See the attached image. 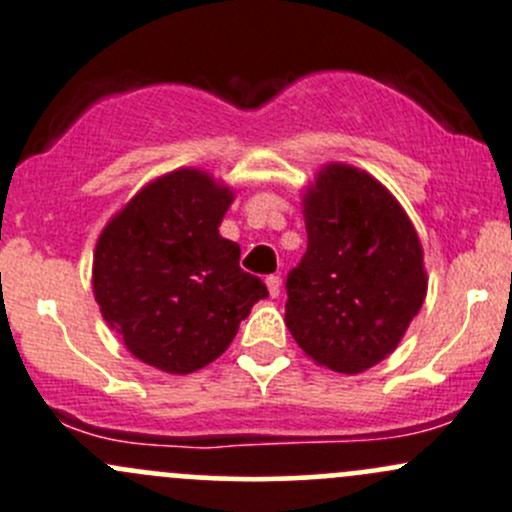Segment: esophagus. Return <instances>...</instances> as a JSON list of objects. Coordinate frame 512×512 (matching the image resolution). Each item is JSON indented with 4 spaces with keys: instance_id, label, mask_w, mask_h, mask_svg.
<instances>
[{
    "instance_id": "obj_1",
    "label": "esophagus",
    "mask_w": 512,
    "mask_h": 512,
    "mask_svg": "<svg viewBox=\"0 0 512 512\" xmlns=\"http://www.w3.org/2000/svg\"><path fill=\"white\" fill-rule=\"evenodd\" d=\"M265 285H267V289H270L272 297H280V289H282L280 275H270V277H267V280H265Z\"/></svg>"
}]
</instances>
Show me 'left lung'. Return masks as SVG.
<instances>
[{
    "instance_id": "obj_1",
    "label": "left lung",
    "mask_w": 512,
    "mask_h": 512,
    "mask_svg": "<svg viewBox=\"0 0 512 512\" xmlns=\"http://www.w3.org/2000/svg\"><path fill=\"white\" fill-rule=\"evenodd\" d=\"M307 252L287 275L285 322L309 359L359 374L401 342L426 297L423 250L394 195L329 165L304 195Z\"/></svg>"
}]
</instances>
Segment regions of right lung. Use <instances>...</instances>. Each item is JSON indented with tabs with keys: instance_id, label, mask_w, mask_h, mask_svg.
I'll list each match as a JSON object with an SVG mask.
<instances>
[{
	"instance_id": "obj_1",
	"label": "right lung",
	"mask_w": 512,
	"mask_h": 512,
	"mask_svg": "<svg viewBox=\"0 0 512 512\" xmlns=\"http://www.w3.org/2000/svg\"><path fill=\"white\" fill-rule=\"evenodd\" d=\"M232 193L200 170L153 180L101 232L94 294L128 352L168 374H190L230 347L260 277L218 232Z\"/></svg>"
}]
</instances>
